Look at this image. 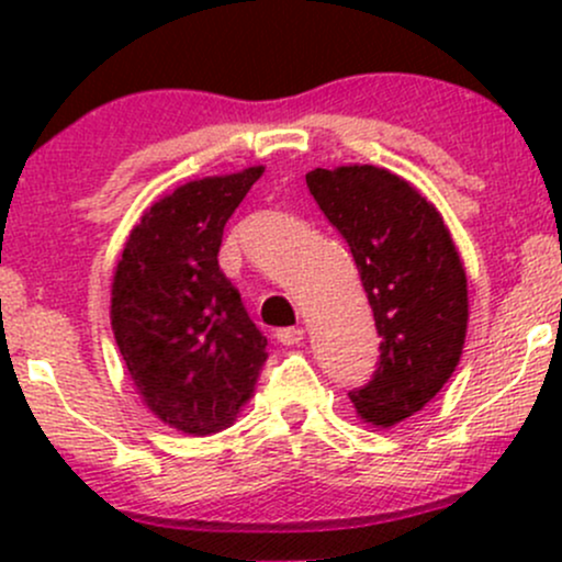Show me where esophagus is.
Wrapping results in <instances>:
<instances>
[{
  "mask_svg": "<svg viewBox=\"0 0 562 562\" xmlns=\"http://www.w3.org/2000/svg\"><path fill=\"white\" fill-rule=\"evenodd\" d=\"M303 338H306L303 327H282V330H277V344L282 346H299Z\"/></svg>",
  "mask_w": 562,
  "mask_h": 562,
  "instance_id": "esophagus-1",
  "label": "esophagus"
}]
</instances>
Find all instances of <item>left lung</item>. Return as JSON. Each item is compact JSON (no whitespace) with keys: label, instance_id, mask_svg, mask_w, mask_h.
Listing matches in <instances>:
<instances>
[{"label":"left lung","instance_id":"8db88e82","mask_svg":"<svg viewBox=\"0 0 562 562\" xmlns=\"http://www.w3.org/2000/svg\"><path fill=\"white\" fill-rule=\"evenodd\" d=\"M306 184L346 237L380 335V364L351 391L357 417L393 428L420 412L465 348L468 274L443 216L415 184L380 166L314 169Z\"/></svg>","mask_w":562,"mask_h":562}]
</instances>
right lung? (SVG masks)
Instances as JSON below:
<instances>
[{
    "instance_id": "1",
    "label": "right lung",
    "mask_w": 562,
    "mask_h": 562,
    "mask_svg": "<svg viewBox=\"0 0 562 562\" xmlns=\"http://www.w3.org/2000/svg\"><path fill=\"white\" fill-rule=\"evenodd\" d=\"M263 166L179 184L128 232L111 325L142 404L187 436L229 428L267 362V338L218 269L224 224Z\"/></svg>"
}]
</instances>
